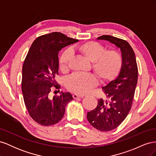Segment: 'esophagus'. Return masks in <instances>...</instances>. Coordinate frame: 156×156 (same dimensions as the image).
<instances>
[{
    "label": "esophagus",
    "mask_w": 156,
    "mask_h": 156,
    "mask_svg": "<svg viewBox=\"0 0 156 156\" xmlns=\"http://www.w3.org/2000/svg\"><path fill=\"white\" fill-rule=\"evenodd\" d=\"M73 98L74 99H77V98H83V96H79V95H77V94H73Z\"/></svg>",
    "instance_id": "obj_1"
}]
</instances>
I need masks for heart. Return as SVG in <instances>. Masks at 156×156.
Returning a JSON list of instances; mask_svg holds the SVG:
<instances>
[{"label":"heart","instance_id":"obj_1","mask_svg":"<svg viewBox=\"0 0 156 156\" xmlns=\"http://www.w3.org/2000/svg\"><path fill=\"white\" fill-rule=\"evenodd\" d=\"M75 49L80 55L92 62V68L101 81L110 82L119 74L122 65V58L117 51H107L102 45L95 41H89L78 45ZM72 56V52L70 50L64 51L61 56L59 65L62 72H67L69 70ZM96 84V77L90 73H74L67 79L66 81L69 90L80 95L88 94Z\"/></svg>","mask_w":156,"mask_h":156}]
</instances>
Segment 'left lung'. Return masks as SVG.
Listing matches in <instances>:
<instances>
[{
    "instance_id": "1",
    "label": "left lung",
    "mask_w": 156,
    "mask_h": 156,
    "mask_svg": "<svg viewBox=\"0 0 156 156\" xmlns=\"http://www.w3.org/2000/svg\"><path fill=\"white\" fill-rule=\"evenodd\" d=\"M97 40L115 45L120 49L122 58L119 74L102 87L107 100H98L97 107L87 113V119L93 127L108 131L119 126L128 115L137 83L138 68L135 53L128 42L108 35L100 36Z\"/></svg>"
}]
</instances>
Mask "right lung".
I'll return each instance as SVG.
<instances>
[{
    "label": "right lung",
    "instance_id": "add662e5",
    "mask_svg": "<svg viewBox=\"0 0 156 156\" xmlns=\"http://www.w3.org/2000/svg\"><path fill=\"white\" fill-rule=\"evenodd\" d=\"M78 41L55 32L37 37L28 52L22 69V92L28 112L39 124L58 123L64 115L66 106L73 100L69 92H60V96L53 98L51 92L54 88H60L55 81L59 51Z\"/></svg>",
    "mask_w": 156,
    "mask_h": 156
}]
</instances>
